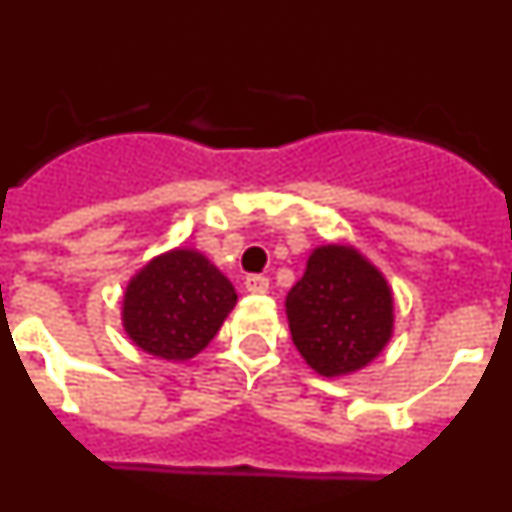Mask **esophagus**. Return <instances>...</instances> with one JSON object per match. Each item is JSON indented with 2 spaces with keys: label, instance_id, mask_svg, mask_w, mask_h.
<instances>
[{
  "label": "esophagus",
  "instance_id": "obj_1",
  "mask_svg": "<svg viewBox=\"0 0 512 512\" xmlns=\"http://www.w3.org/2000/svg\"><path fill=\"white\" fill-rule=\"evenodd\" d=\"M246 289L251 295H264L266 289H269V279H266L264 274H248Z\"/></svg>",
  "mask_w": 512,
  "mask_h": 512
}]
</instances>
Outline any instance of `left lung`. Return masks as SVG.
<instances>
[{
  "instance_id": "left-lung-1",
  "label": "left lung",
  "mask_w": 512,
  "mask_h": 512,
  "mask_svg": "<svg viewBox=\"0 0 512 512\" xmlns=\"http://www.w3.org/2000/svg\"><path fill=\"white\" fill-rule=\"evenodd\" d=\"M287 318L302 359L323 377L366 366L392 336V292L351 246L315 248L289 289Z\"/></svg>"
}]
</instances>
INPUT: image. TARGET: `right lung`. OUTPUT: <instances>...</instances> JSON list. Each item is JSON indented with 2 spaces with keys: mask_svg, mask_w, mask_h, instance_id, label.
I'll use <instances>...</instances> for the list:
<instances>
[{
  "mask_svg": "<svg viewBox=\"0 0 512 512\" xmlns=\"http://www.w3.org/2000/svg\"><path fill=\"white\" fill-rule=\"evenodd\" d=\"M235 300L233 284L202 253L176 248L130 279L122 325L146 354L187 361L215 338Z\"/></svg>",
  "mask_w": 512,
  "mask_h": 512,
  "instance_id": "obj_1",
  "label": "right lung"
}]
</instances>
